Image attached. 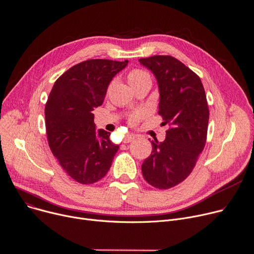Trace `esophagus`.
<instances>
[{"label":"esophagus","instance_id":"obj_1","mask_svg":"<svg viewBox=\"0 0 254 254\" xmlns=\"http://www.w3.org/2000/svg\"><path fill=\"white\" fill-rule=\"evenodd\" d=\"M134 138H136V136H134V134H132V133H127V134H126V137H125V143H129V142H131L132 140H134Z\"/></svg>","mask_w":254,"mask_h":254}]
</instances>
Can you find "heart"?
<instances>
[{
  "instance_id": "heart-1",
  "label": "heart",
  "mask_w": 254,
  "mask_h": 254,
  "mask_svg": "<svg viewBox=\"0 0 254 254\" xmlns=\"http://www.w3.org/2000/svg\"><path fill=\"white\" fill-rule=\"evenodd\" d=\"M127 80L129 82L130 86L133 88V90H136L137 88L143 86L145 83H150L152 82L151 79V75L149 74V72L140 69V68H134L132 70H130L127 73ZM142 117L141 113H133L128 117V122L133 125L136 124L140 118Z\"/></svg>"
}]
</instances>
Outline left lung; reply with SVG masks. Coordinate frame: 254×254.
I'll use <instances>...</instances> for the list:
<instances>
[{
  "instance_id": "8db88e82",
  "label": "left lung",
  "mask_w": 254,
  "mask_h": 254,
  "mask_svg": "<svg viewBox=\"0 0 254 254\" xmlns=\"http://www.w3.org/2000/svg\"><path fill=\"white\" fill-rule=\"evenodd\" d=\"M139 62L155 75L159 88V115L170 126L163 142L152 141V152L142 164L148 184L170 189L193 171L204 149L209 110L203 84L189 67L172 56L156 55Z\"/></svg>"
}]
</instances>
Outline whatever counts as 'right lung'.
<instances>
[{"instance_id":"obj_1","label":"right lung","mask_w":254,"mask_h":254,"mask_svg":"<svg viewBox=\"0 0 254 254\" xmlns=\"http://www.w3.org/2000/svg\"><path fill=\"white\" fill-rule=\"evenodd\" d=\"M126 61L90 59L65 71L54 83L45 107L48 143L61 167L77 183L104 178L118 150L110 132L96 131L93 110L103 103L108 84Z\"/></svg>"}]
</instances>
